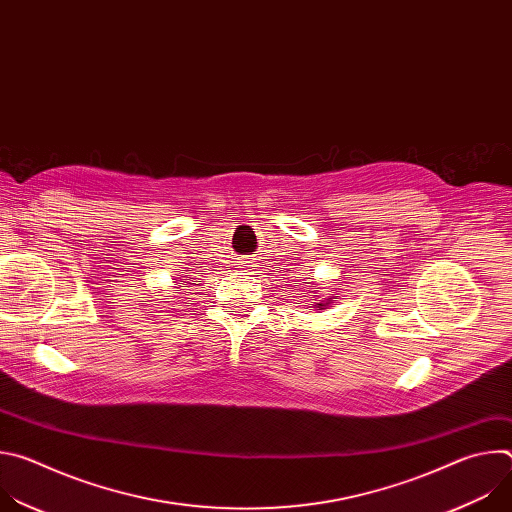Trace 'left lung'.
<instances>
[{"mask_svg": "<svg viewBox=\"0 0 512 512\" xmlns=\"http://www.w3.org/2000/svg\"><path fill=\"white\" fill-rule=\"evenodd\" d=\"M310 287H312L310 294H320V287H318L316 283H312ZM320 297H322V294H320V296H316V300L310 304V308H314V310H326V308H330V306L340 298V296H336V294H330L328 298H323V300L320 301Z\"/></svg>", "mask_w": 512, "mask_h": 512, "instance_id": "obj_1", "label": "left lung"}]
</instances>
